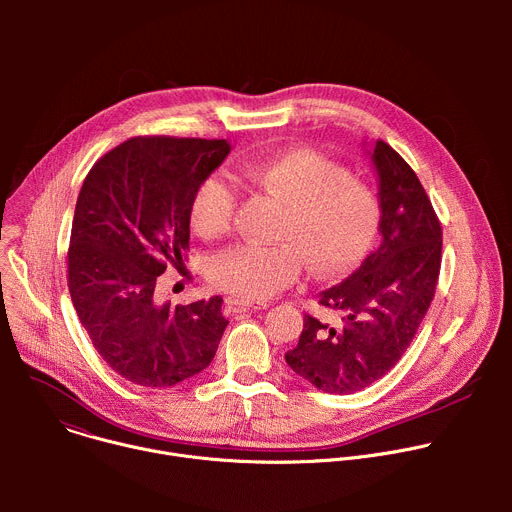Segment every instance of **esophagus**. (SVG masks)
Here are the masks:
<instances>
[{
    "mask_svg": "<svg viewBox=\"0 0 512 512\" xmlns=\"http://www.w3.org/2000/svg\"><path fill=\"white\" fill-rule=\"evenodd\" d=\"M225 304L231 312H255V310L263 308L261 304H253V302H245V300H237V298H227Z\"/></svg>",
    "mask_w": 512,
    "mask_h": 512,
    "instance_id": "34e87169",
    "label": "esophagus"
}]
</instances>
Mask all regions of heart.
<instances>
[{"label":"heart","instance_id":"b5f03b06","mask_svg":"<svg viewBox=\"0 0 512 512\" xmlns=\"http://www.w3.org/2000/svg\"><path fill=\"white\" fill-rule=\"evenodd\" d=\"M287 206L277 231L283 245H237L218 253L208 267L214 287L245 302H263L294 281L302 263L314 275L352 269L373 247L381 204L375 190L326 156L294 148L267 160H249L231 172ZM237 206L235 190L221 178L200 182L190 204V225L206 241L227 235Z\"/></svg>","mask_w":512,"mask_h":512}]
</instances>
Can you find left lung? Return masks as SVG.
I'll use <instances>...</instances> for the list:
<instances>
[{
    "instance_id": "1",
    "label": "left lung",
    "mask_w": 512,
    "mask_h": 512,
    "mask_svg": "<svg viewBox=\"0 0 512 512\" xmlns=\"http://www.w3.org/2000/svg\"><path fill=\"white\" fill-rule=\"evenodd\" d=\"M379 176L381 247L320 304L340 314L330 326L304 318L289 369L316 389L350 395L385 377L411 344L435 294L442 225L411 166L385 141L371 152Z\"/></svg>"
}]
</instances>
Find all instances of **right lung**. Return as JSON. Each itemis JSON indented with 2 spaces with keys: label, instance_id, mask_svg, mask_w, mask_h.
Instances as JSON below:
<instances>
[{
  "label": "right lung",
  "instance_id": "right-lung-1",
  "mask_svg": "<svg viewBox=\"0 0 512 512\" xmlns=\"http://www.w3.org/2000/svg\"><path fill=\"white\" fill-rule=\"evenodd\" d=\"M227 139L131 137L87 174L72 218L68 291L95 350L125 381L166 389L212 362L229 320L223 298L160 304L156 281L184 265L196 188Z\"/></svg>",
  "mask_w": 512,
  "mask_h": 512
}]
</instances>
